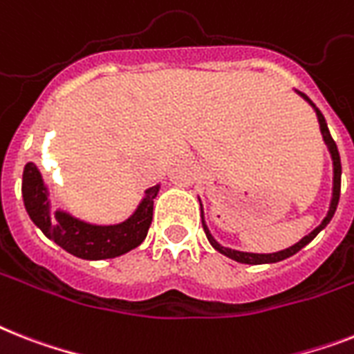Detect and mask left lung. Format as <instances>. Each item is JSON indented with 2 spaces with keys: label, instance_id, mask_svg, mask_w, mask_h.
Here are the masks:
<instances>
[{
  "label": "left lung",
  "instance_id": "obj_1",
  "mask_svg": "<svg viewBox=\"0 0 354 354\" xmlns=\"http://www.w3.org/2000/svg\"><path fill=\"white\" fill-rule=\"evenodd\" d=\"M301 97H306L307 102L311 103L313 107H315V111H317V116H318V122H320V131H322V136H324V140H326L327 147H329V152H331V158H333V167H335V178H333V200H331V207H329V212H327V216L324 218V222L320 223V225L315 229V231L311 232V234H307V236H304L298 243H295L292 247H289V249H283V251H278V252H271V254H257V252H242V251H234V249H227V247H222L220 243L214 240V238L211 236V232H209V229H207L205 222H203V211H202V225H203V231H205L207 234V240L211 242V245L216 249V251H220L222 254H225V257L232 258V260L240 261V263H251V266H260V263H274V261H280V260H286V258L292 257V254H297L300 249H304V247L307 245V243L311 242L313 238L317 236L318 232L324 229V227L327 225V223L331 222L333 214H335L336 207H338V200H340V182H342V163H340V154H338V147H336L335 140H333L331 132H329V129H327V123H326V118H324V114H322L320 111L317 109V105L309 100V97L306 96L304 93H298Z\"/></svg>",
  "mask_w": 354,
  "mask_h": 354
}]
</instances>
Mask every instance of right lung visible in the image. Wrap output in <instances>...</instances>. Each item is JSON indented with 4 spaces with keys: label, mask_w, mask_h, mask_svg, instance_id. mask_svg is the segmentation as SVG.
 Wrapping results in <instances>:
<instances>
[{
    "label": "right lung",
    "mask_w": 354,
    "mask_h": 354,
    "mask_svg": "<svg viewBox=\"0 0 354 354\" xmlns=\"http://www.w3.org/2000/svg\"><path fill=\"white\" fill-rule=\"evenodd\" d=\"M21 192L28 216L45 236L77 258L105 260L125 254L145 240L152 222V205L158 185L149 189L147 196L127 222L118 225H91L62 211L53 214L48 207L47 189L34 163H27L23 169Z\"/></svg>",
    "instance_id": "add662e5"
}]
</instances>
